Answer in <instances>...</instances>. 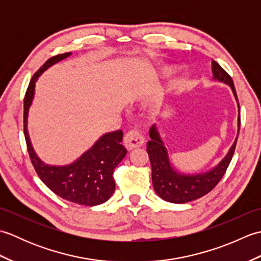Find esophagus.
Listing matches in <instances>:
<instances>
[{
    "instance_id": "34e87169",
    "label": "esophagus",
    "mask_w": 261,
    "mask_h": 261,
    "mask_svg": "<svg viewBox=\"0 0 261 261\" xmlns=\"http://www.w3.org/2000/svg\"><path fill=\"white\" fill-rule=\"evenodd\" d=\"M145 143V138L138 130H130L123 138V145L127 150L141 147Z\"/></svg>"
}]
</instances>
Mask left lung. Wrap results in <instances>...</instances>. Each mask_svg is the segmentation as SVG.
I'll use <instances>...</instances> for the list:
<instances>
[{
	"label": "left lung",
	"instance_id": "1",
	"mask_svg": "<svg viewBox=\"0 0 261 261\" xmlns=\"http://www.w3.org/2000/svg\"><path fill=\"white\" fill-rule=\"evenodd\" d=\"M212 73L214 80L223 82L231 87L232 93H233L237 99L238 109H239L238 129L240 130V107L239 102H238L233 81H232L231 76L214 60L212 62ZM149 136H150L151 140L147 143V152L149 154V159H150L154 192L165 201L177 204L191 202L206 195L208 192L212 191L218 185V182L224 176L226 169H228L232 157H233L238 140L237 137L228 154L212 170L195 175H185L176 171L171 166L167 149H166L162 138H160L156 125H152L150 127ZM238 136H239V134H238Z\"/></svg>",
	"mask_w": 261,
	"mask_h": 261
}]
</instances>
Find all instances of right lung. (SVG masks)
I'll list each match as a JSON object with an SVG mask.
<instances>
[{"instance_id":"add662e5","label":"right lung","mask_w":261,"mask_h":261,"mask_svg":"<svg viewBox=\"0 0 261 261\" xmlns=\"http://www.w3.org/2000/svg\"><path fill=\"white\" fill-rule=\"evenodd\" d=\"M65 53L49 58L32 76L27 88L23 102V130L28 152L31 163L46 186L58 196L76 204L94 206L107 202L115 190L113 178L114 168L126 154V149L122 145L123 132L121 130L103 135L94 146L67 166H50L41 162L31 146L28 135V112L35 95V85L43 71L60 60L70 56Z\"/></svg>"}]
</instances>
